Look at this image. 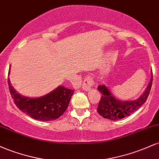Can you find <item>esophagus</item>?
Masks as SVG:
<instances>
[{
	"mask_svg": "<svg viewBox=\"0 0 159 159\" xmlns=\"http://www.w3.org/2000/svg\"><path fill=\"white\" fill-rule=\"evenodd\" d=\"M94 84L93 79L91 75H87V77H85L84 79L83 84H82V87L84 90H89L91 89V87H93Z\"/></svg>",
	"mask_w": 159,
	"mask_h": 159,
	"instance_id": "1",
	"label": "esophagus"
}]
</instances>
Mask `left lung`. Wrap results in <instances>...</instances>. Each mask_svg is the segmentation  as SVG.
<instances>
[{
  "label": "left lung",
  "mask_w": 159,
  "mask_h": 159,
  "mask_svg": "<svg viewBox=\"0 0 159 159\" xmlns=\"http://www.w3.org/2000/svg\"><path fill=\"white\" fill-rule=\"evenodd\" d=\"M152 84V78L145 92L139 98L134 101H120L116 99L105 85H99L98 90L101 92L102 96L97 107L98 113L105 119L111 120H118L126 117L139 109L147 101Z\"/></svg>",
  "instance_id": "left-lung-1"
}]
</instances>
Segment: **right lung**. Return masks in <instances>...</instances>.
<instances>
[{"mask_svg":"<svg viewBox=\"0 0 159 159\" xmlns=\"http://www.w3.org/2000/svg\"><path fill=\"white\" fill-rule=\"evenodd\" d=\"M9 90L16 107L30 117L43 121L59 118L68 107L74 90L60 86L43 97L30 98L24 97L14 90L8 78Z\"/></svg>","mask_w":159,"mask_h":159,"instance_id":"1","label":"right lung"}]
</instances>
